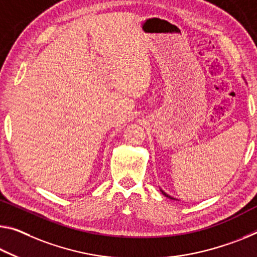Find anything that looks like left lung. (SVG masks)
I'll list each match as a JSON object with an SVG mask.
<instances>
[{
  "mask_svg": "<svg viewBox=\"0 0 257 257\" xmlns=\"http://www.w3.org/2000/svg\"><path fill=\"white\" fill-rule=\"evenodd\" d=\"M161 191V192H162V194H164L165 195V197H167V198H169V199H174L173 197H170V195H168V194H167V193H165L164 192V191H162V190H160ZM174 200H175V199H174Z\"/></svg>",
  "mask_w": 257,
  "mask_h": 257,
  "instance_id": "left-lung-1",
  "label": "left lung"
}]
</instances>
